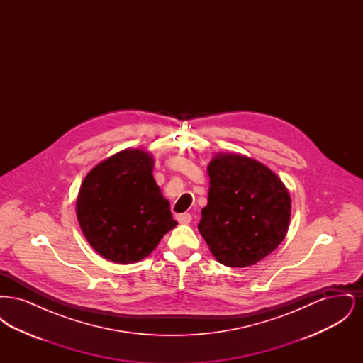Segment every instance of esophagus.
Instances as JSON below:
<instances>
[{
	"label": "esophagus",
	"instance_id": "1",
	"mask_svg": "<svg viewBox=\"0 0 363 363\" xmlns=\"http://www.w3.org/2000/svg\"><path fill=\"white\" fill-rule=\"evenodd\" d=\"M175 219L181 223V225H188L191 222V215L188 213V212H185V213H178L177 216H175Z\"/></svg>",
	"mask_w": 363,
	"mask_h": 363
}]
</instances>
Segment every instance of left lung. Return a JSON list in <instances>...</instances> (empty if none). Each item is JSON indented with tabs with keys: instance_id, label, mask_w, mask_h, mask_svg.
Here are the masks:
<instances>
[{
	"instance_id": "left-lung-1",
	"label": "left lung",
	"mask_w": 363,
	"mask_h": 363,
	"mask_svg": "<svg viewBox=\"0 0 363 363\" xmlns=\"http://www.w3.org/2000/svg\"><path fill=\"white\" fill-rule=\"evenodd\" d=\"M207 207L199 231L227 267H250L284 240L291 215L289 190L267 166L247 156H215L209 166Z\"/></svg>"
}]
</instances>
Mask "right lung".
<instances>
[{
  "label": "right lung",
  "instance_id": "add662e5",
  "mask_svg": "<svg viewBox=\"0 0 363 363\" xmlns=\"http://www.w3.org/2000/svg\"><path fill=\"white\" fill-rule=\"evenodd\" d=\"M152 169V156L125 150L86 174L76 203L77 220L86 241L104 259L138 262L178 225Z\"/></svg>",
  "mask_w": 363,
  "mask_h": 363
}]
</instances>
